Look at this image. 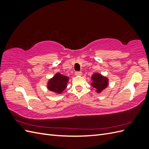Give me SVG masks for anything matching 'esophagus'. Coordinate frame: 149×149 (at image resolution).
<instances>
[{"mask_svg": "<svg viewBox=\"0 0 149 149\" xmlns=\"http://www.w3.org/2000/svg\"><path fill=\"white\" fill-rule=\"evenodd\" d=\"M75 75H76V76H81L82 75V72L81 71H76L75 72Z\"/></svg>", "mask_w": 149, "mask_h": 149, "instance_id": "esophagus-1", "label": "esophagus"}]
</instances>
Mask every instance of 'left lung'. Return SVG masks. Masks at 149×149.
Here are the masks:
<instances>
[{
	"mask_svg": "<svg viewBox=\"0 0 149 149\" xmlns=\"http://www.w3.org/2000/svg\"><path fill=\"white\" fill-rule=\"evenodd\" d=\"M91 79L93 80L91 86L96 88V92L98 93H101L104 89H106L109 83V79L97 73H95L92 75Z\"/></svg>",
	"mask_w": 149,
	"mask_h": 149,
	"instance_id": "8db88e82",
	"label": "left lung"
}]
</instances>
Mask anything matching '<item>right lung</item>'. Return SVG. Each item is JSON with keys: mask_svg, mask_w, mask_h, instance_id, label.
<instances>
[{"mask_svg": "<svg viewBox=\"0 0 149 149\" xmlns=\"http://www.w3.org/2000/svg\"><path fill=\"white\" fill-rule=\"evenodd\" d=\"M68 81L69 78L68 76L57 73L52 78L49 79L47 83V88L52 92L60 94L66 88Z\"/></svg>", "mask_w": 149, "mask_h": 149, "instance_id": "right-lung-1", "label": "right lung"}]
</instances>
